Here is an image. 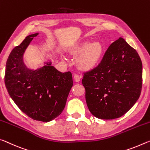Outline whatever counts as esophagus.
<instances>
[{"instance_id": "obj_1", "label": "esophagus", "mask_w": 150, "mask_h": 150, "mask_svg": "<svg viewBox=\"0 0 150 150\" xmlns=\"http://www.w3.org/2000/svg\"><path fill=\"white\" fill-rule=\"evenodd\" d=\"M80 78H81L80 76L77 74H75L74 76V81L76 82H79L80 81Z\"/></svg>"}]
</instances>
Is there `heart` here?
<instances>
[{
  "label": "heart",
  "instance_id": "obj_1",
  "mask_svg": "<svg viewBox=\"0 0 150 150\" xmlns=\"http://www.w3.org/2000/svg\"><path fill=\"white\" fill-rule=\"evenodd\" d=\"M74 55H80L78 63L84 70H91L96 67L103 55V46L98 42L91 43L84 41L73 49Z\"/></svg>",
  "mask_w": 150,
  "mask_h": 150
}]
</instances>
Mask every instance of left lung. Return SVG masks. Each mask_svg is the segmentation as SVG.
<instances>
[{
	"instance_id": "obj_1",
	"label": "left lung",
	"mask_w": 150,
	"mask_h": 150,
	"mask_svg": "<svg viewBox=\"0 0 150 150\" xmlns=\"http://www.w3.org/2000/svg\"><path fill=\"white\" fill-rule=\"evenodd\" d=\"M86 101L93 116L112 120L136 104L142 86V63L136 50L124 38L111 44L96 68L84 73Z\"/></svg>"
}]
</instances>
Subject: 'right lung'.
<instances>
[{
  "instance_id": "add662e5",
  "label": "right lung",
  "mask_w": 150,
  "mask_h": 150,
  "mask_svg": "<svg viewBox=\"0 0 150 150\" xmlns=\"http://www.w3.org/2000/svg\"><path fill=\"white\" fill-rule=\"evenodd\" d=\"M38 33L26 36L16 46L6 64L4 83L10 96L19 109L32 119L48 122L62 112L73 86L70 72L62 73L51 62L36 70L23 61L26 49Z\"/></svg>"
}]
</instances>
